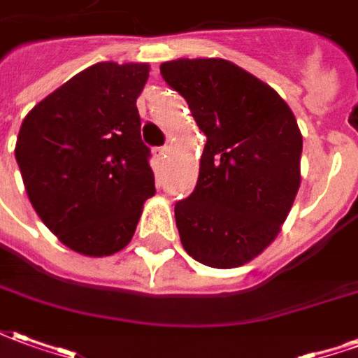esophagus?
Masks as SVG:
<instances>
[{"label": "esophagus", "instance_id": "obj_1", "mask_svg": "<svg viewBox=\"0 0 358 358\" xmlns=\"http://www.w3.org/2000/svg\"><path fill=\"white\" fill-rule=\"evenodd\" d=\"M166 153H169V148H155V149H153V155H155V159H159V161H163L164 157H166Z\"/></svg>", "mask_w": 358, "mask_h": 358}]
</instances>
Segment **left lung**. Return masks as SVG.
Listing matches in <instances>:
<instances>
[{
	"instance_id": "8db88e82",
	"label": "left lung",
	"mask_w": 358,
	"mask_h": 358,
	"mask_svg": "<svg viewBox=\"0 0 358 358\" xmlns=\"http://www.w3.org/2000/svg\"><path fill=\"white\" fill-rule=\"evenodd\" d=\"M161 74L207 136L194 194L174 207L182 245L213 268L241 266L276 240L299 192L295 115L276 90L226 59L166 61Z\"/></svg>"
}]
</instances>
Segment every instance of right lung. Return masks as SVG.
<instances>
[{"mask_svg": "<svg viewBox=\"0 0 358 358\" xmlns=\"http://www.w3.org/2000/svg\"><path fill=\"white\" fill-rule=\"evenodd\" d=\"M148 78V63H95L34 105L20 124L15 157L28 199L59 241L80 255L124 249L155 194L136 107Z\"/></svg>", "mask_w": 358, "mask_h": 358, "instance_id": "add662e5", "label": "right lung"}]
</instances>
